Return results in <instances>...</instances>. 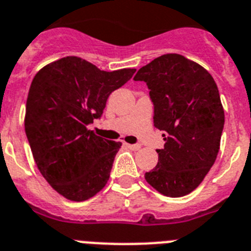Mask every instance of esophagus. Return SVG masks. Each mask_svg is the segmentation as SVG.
Returning a JSON list of instances; mask_svg holds the SVG:
<instances>
[{"label": "esophagus", "instance_id": "obj_1", "mask_svg": "<svg viewBox=\"0 0 251 251\" xmlns=\"http://www.w3.org/2000/svg\"><path fill=\"white\" fill-rule=\"evenodd\" d=\"M126 147L131 150H139L141 148L140 144H126Z\"/></svg>", "mask_w": 251, "mask_h": 251}]
</instances>
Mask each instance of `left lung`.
<instances>
[{"label":"left lung","instance_id":"1","mask_svg":"<svg viewBox=\"0 0 251 251\" xmlns=\"http://www.w3.org/2000/svg\"><path fill=\"white\" fill-rule=\"evenodd\" d=\"M134 79L144 80L150 89L154 126L165 141L145 179L168 197L188 195L219 154L225 113L216 82L203 67L179 54L155 58Z\"/></svg>","mask_w":251,"mask_h":251}]
</instances>
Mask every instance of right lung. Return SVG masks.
Here are the masks:
<instances>
[{
  "label": "right lung",
  "instance_id": "obj_1",
  "mask_svg": "<svg viewBox=\"0 0 251 251\" xmlns=\"http://www.w3.org/2000/svg\"><path fill=\"white\" fill-rule=\"evenodd\" d=\"M135 69L113 72L65 56L36 73L26 101L25 132L43 177L59 195L80 202L107 183L121 143L100 138L89 124Z\"/></svg>",
  "mask_w": 251,
  "mask_h": 251
}]
</instances>
